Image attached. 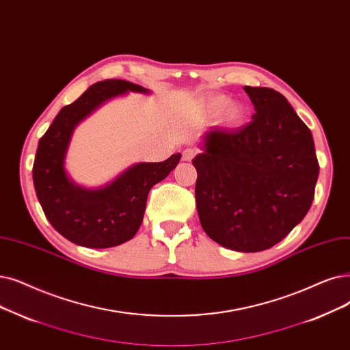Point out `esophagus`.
I'll use <instances>...</instances> for the list:
<instances>
[{
  "mask_svg": "<svg viewBox=\"0 0 350 350\" xmlns=\"http://www.w3.org/2000/svg\"><path fill=\"white\" fill-rule=\"evenodd\" d=\"M196 154H197V150H194V148H186V150L183 151V154H181V157H183L185 161H191Z\"/></svg>",
  "mask_w": 350,
  "mask_h": 350,
  "instance_id": "1",
  "label": "esophagus"
}]
</instances>
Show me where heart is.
<instances>
[{"mask_svg": "<svg viewBox=\"0 0 350 350\" xmlns=\"http://www.w3.org/2000/svg\"><path fill=\"white\" fill-rule=\"evenodd\" d=\"M200 111L204 117L213 118L221 113L223 121L229 126H239L247 117V110L243 104L237 101H230L224 94L213 96L202 103Z\"/></svg>", "mask_w": 350, "mask_h": 350, "instance_id": "b5f03b06", "label": "heart"}]
</instances>
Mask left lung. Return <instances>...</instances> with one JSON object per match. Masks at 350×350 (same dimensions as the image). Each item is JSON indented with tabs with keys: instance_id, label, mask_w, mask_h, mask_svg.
I'll list each match as a JSON object with an SVG mask.
<instances>
[{
	"instance_id": "obj_1",
	"label": "left lung",
	"mask_w": 350,
	"mask_h": 350,
	"mask_svg": "<svg viewBox=\"0 0 350 350\" xmlns=\"http://www.w3.org/2000/svg\"><path fill=\"white\" fill-rule=\"evenodd\" d=\"M243 88L254 105L250 123L207 131L191 163L203 230L223 247L252 253L275 246L306 216L319 163L309 127L284 96Z\"/></svg>"
}]
</instances>
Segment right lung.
Instances as JSON below:
<instances>
[{
	"mask_svg": "<svg viewBox=\"0 0 350 350\" xmlns=\"http://www.w3.org/2000/svg\"><path fill=\"white\" fill-rule=\"evenodd\" d=\"M150 90L126 80H104L88 87L55 116L38 142L33 181L38 202L54 229L74 245L107 249L133 239L143 223L150 189L178 164L181 154L160 163H137L110 183L87 189L66 170L71 135L81 121L114 97Z\"/></svg>",
	"mask_w": 350,
	"mask_h": 350,
	"instance_id": "1",
	"label": "right lung"
}]
</instances>
